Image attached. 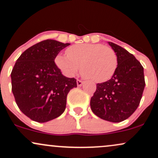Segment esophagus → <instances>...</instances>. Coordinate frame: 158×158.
<instances>
[{"mask_svg": "<svg viewBox=\"0 0 158 158\" xmlns=\"http://www.w3.org/2000/svg\"><path fill=\"white\" fill-rule=\"evenodd\" d=\"M84 84V82H83L82 81H81V80H77V86H81Z\"/></svg>", "mask_w": 158, "mask_h": 158, "instance_id": "1", "label": "esophagus"}]
</instances>
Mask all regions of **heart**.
<instances>
[{"label": "heart", "instance_id": "b5f03b06", "mask_svg": "<svg viewBox=\"0 0 158 158\" xmlns=\"http://www.w3.org/2000/svg\"><path fill=\"white\" fill-rule=\"evenodd\" d=\"M66 54H59L55 58L56 65L65 75L74 76L81 68L84 78L102 83L110 79L117 69L116 52L102 44L72 45L66 49Z\"/></svg>", "mask_w": 158, "mask_h": 158}]
</instances>
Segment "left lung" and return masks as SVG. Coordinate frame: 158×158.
<instances>
[{"instance_id": "1", "label": "left lung", "mask_w": 158, "mask_h": 158, "mask_svg": "<svg viewBox=\"0 0 158 158\" xmlns=\"http://www.w3.org/2000/svg\"><path fill=\"white\" fill-rule=\"evenodd\" d=\"M108 43L117 55V69L111 79L97 84L90 107L99 118L120 122L130 117L139 106L146 85L144 71L133 54L116 44Z\"/></svg>"}]
</instances>
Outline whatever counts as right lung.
Here are the masks:
<instances>
[{
	"label": "right lung",
	"mask_w": 158,
	"mask_h": 158,
	"mask_svg": "<svg viewBox=\"0 0 158 158\" xmlns=\"http://www.w3.org/2000/svg\"><path fill=\"white\" fill-rule=\"evenodd\" d=\"M47 40L21 54L11 72L12 91L20 110L33 121L46 122L65 111L66 98L77 80L65 77L54 60L69 45Z\"/></svg>",
	"instance_id": "obj_1"
}]
</instances>
